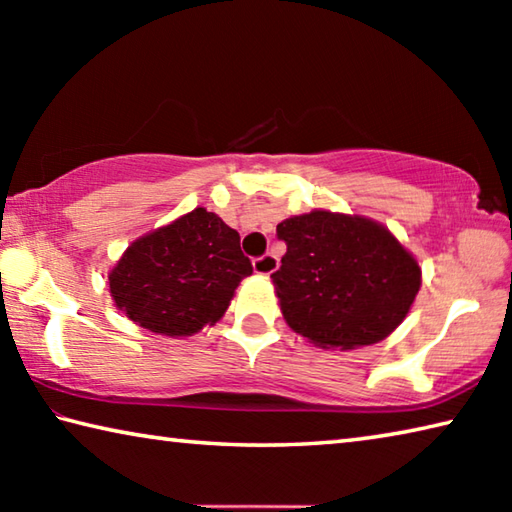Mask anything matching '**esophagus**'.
<instances>
[{"instance_id": "obj_1", "label": "esophagus", "mask_w": 512, "mask_h": 512, "mask_svg": "<svg viewBox=\"0 0 512 512\" xmlns=\"http://www.w3.org/2000/svg\"><path fill=\"white\" fill-rule=\"evenodd\" d=\"M277 266H280V259H277V255H264V257L255 259L253 271L257 275H271L277 271Z\"/></svg>"}]
</instances>
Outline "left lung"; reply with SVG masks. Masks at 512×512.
Instances as JSON below:
<instances>
[{"mask_svg": "<svg viewBox=\"0 0 512 512\" xmlns=\"http://www.w3.org/2000/svg\"><path fill=\"white\" fill-rule=\"evenodd\" d=\"M277 237L287 244L271 275L282 316L318 348L379 343L411 311L422 268L379 221L314 210L277 223Z\"/></svg>", "mask_w": 512, "mask_h": 512, "instance_id": "left-lung-1", "label": "left lung"}]
</instances>
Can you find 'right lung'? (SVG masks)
Masks as SVG:
<instances>
[{"label":"right lung","instance_id":"right-lung-1","mask_svg":"<svg viewBox=\"0 0 512 512\" xmlns=\"http://www.w3.org/2000/svg\"><path fill=\"white\" fill-rule=\"evenodd\" d=\"M250 273L239 232L196 207L137 237L112 266L108 287L135 325L176 339L219 323Z\"/></svg>","mask_w":512,"mask_h":512}]
</instances>
